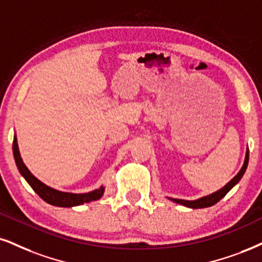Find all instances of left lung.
Masks as SVG:
<instances>
[{
  "mask_svg": "<svg viewBox=\"0 0 262 262\" xmlns=\"http://www.w3.org/2000/svg\"><path fill=\"white\" fill-rule=\"evenodd\" d=\"M248 163H249V149H247V154H245V160H244V164L243 166H242V169L239 172L235 175L233 179H232L230 182L227 183L225 187H222L221 189H219L217 192L212 193V194L210 195H206V196H203V198L200 199H196V200H182V199H173V198H170L172 202L177 203V204H181V205H185L187 208H192V209H202V208H209V206H212L215 205L216 203L220 202V200L224 198V196L227 194L230 190L233 188V187L237 185L238 182H239V180L243 177L245 170H247V166H248Z\"/></svg>",
  "mask_w": 262,
  "mask_h": 262,
  "instance_id": "8db88e82",
  "label": "left lung"
}]
</instances>
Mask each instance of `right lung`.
<instances>
[{
    "label": "right lung",
    "instance_id": "1",
    "mask_svg": "<svg viewBox=\"0 0 262 262\" xmlns=\"http://www.w3.org/2000/svg\"><path fill=\"white\" fill-rule=\"evenodd\" d=\"M13 156H14L15 164H17L19 172L21 176L27 180V182L31 186V188L41 196L45 202L48 204L54 206H62V208H72V206L81 205L83 203L93 202V200L99 199L104 193V187H99L98 189L92 190V192L83 193V194H74V193H67V192H59L51 187H48L38 181L32 173L29 171V169L23 163L20 153H19V148L17 143V137L14 136L13 140Z\"/></svg>",
    "mask_w": 262,
    "mask_h": 262
}]
</instances>
